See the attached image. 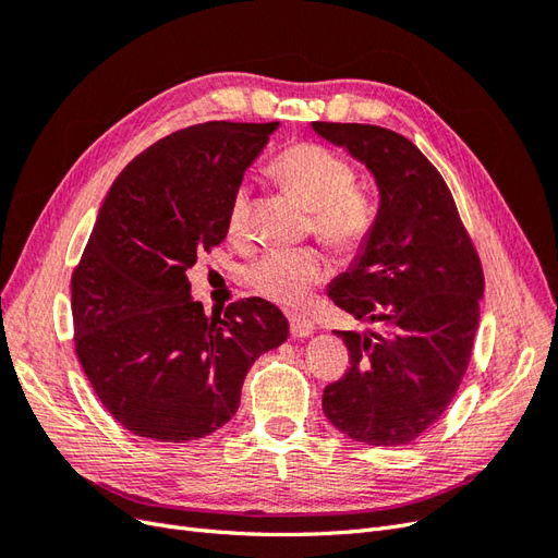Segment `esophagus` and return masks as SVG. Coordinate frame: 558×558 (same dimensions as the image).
<instances>
[{
    "label": "esophagus",
    "mask_w": 558,
    "mask_h": 558,
    "mask_svg": "<svg viewBox=\"0 0 558 558\" xmlns=\"http://www.w3.org/2000/svg\"><path fill=\"white\" fill-rule=\"evenodd\" d=\"M316 330V324L307 316H291V335L293 337H310Z\"/></svg>",
    "instance_id": "1"
}]
</instances>
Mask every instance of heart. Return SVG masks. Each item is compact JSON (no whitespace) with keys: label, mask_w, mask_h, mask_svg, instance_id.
Listing matches in <instances>:
<instances>
[{"label":"heart","mask_w":558,"mask_h":558,"mask_svg":"<svg viewBox=\"0 0 558 558\" xmlns=\"http://www.w3.org/2000/svg\"><path fill=\"white\" fill-rule=\"evenodd\" d=\"M272 172L312 209V232L328 248L353 256L367 244L377 223V202L356 185V170L347 158L320 144L298 142L275 158ZM251 207V185L242 181L234 185L226 214L232 240L246 234ZM326 275L328 263L316 248H275L248 265L246 281L281 307H300Z\"/></svg>","instance_id":"1"}]
</instances>
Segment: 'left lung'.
I'll return each mask as SVG.
<instances>
[{
    "label": "left lung",
    "instance_id": "1",
    "mask_svg": "<svg viewBox=\"0 0 558 558\" xmlns=\"http://www.w3.org/2000/svg\"><path fill=\"white\" fill-rule=\"evenodd\" d=\"M365 162L379 185L373 234L328 291L365 332L335 330L347 373L324 388V412L351 440L410 445L459 391L480 326L484 269L442 174L402 134L363 123H314Z\"/></svg>",
    "mask_w": 558,
    "mask_h": 558
}]
</instances>
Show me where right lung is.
<instances>
[{
  "instance_id": "1",
  "label": "right lung",
  "mask_w": 558,
  "mask_h": 558,
  "mask_svg": "<svg viewBox=\"0 0 558 558\" xmlns=\"http://www.w3.org/2000/svg\"><path fill=\"white\" fill-rule=\"evenodd\" d=\"M279 123L209 121L172 132L118 174L72 275L74 349L93 391L156 442L211 435L240 408L260 353L289 337L263 298L207 316L189 269L228 234L234 185Z\"/></svg>"
}]
</instances>
